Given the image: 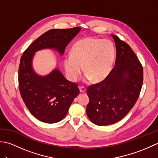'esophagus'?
<instances>
[{
	"instance_id": "34e87169",
	"label": "esophagus",
	"mask_w": 158,
	"mask_h": 158,
	"mask_svg": "<svg viewBox=\"0 0 158 158\" xmlns=\"http://www.w3.org/2000/svg\"><path fill=\"white\" fill-rule=\"evenodd\" d=\"M79 90L81 93H84L85 92L86 89L84 88V87H79Z\"/></svg>"
}]
</instances>
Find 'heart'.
I'll use <instances>...</instances> for the list:
<instances>
[{
  "label": "heart",
  "mask_w": 158,
  "mask_h": 158,
  "mask_svg": "<svg viewBox=\"0 0 158 158\" xmlns=\"http://www.w3.org/2000/svg\"><path fill=\"white\" fill-rule=\"evenodd\" d=\"M115 58L113 43L107 39L88 37L77 41L70 55L63 60V66L69 81L76 82L81 75L83 66L86 81L99 83L105 80L113 68Z\"/></svg>",
  "instance_id": "b5f03b06"
}]
</instances>
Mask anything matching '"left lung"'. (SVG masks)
<instances>
[{"label":"left lung","mask_w":158,"mask_h":158,"mask_svg":"<svg viewBox=\"0 0 158 158\" xmlns=\"http://www.w3.org/2000/svg\"><path fill=\"white\" fill-rule=\"evenodd\" d=\"M111 36L117 52L115 66L105 80L87 90V115L98 126L122 120L135 105L143 81V66L132 48L117 36Z\"/></svg>","instance_id":"left-lung-1"}]
</instances>
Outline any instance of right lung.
<instances>
[{
  "label": "right lung",
  "instance_id": "obj_1",
  "mask_svg": "<svg viewBox=\"0 0 158 158\" xmlns=\"http://www.w3.org/2000/svg\"><path fill=\"white\" fill-rule=\"evenodd\" d=\"M80 31V27L49 30L36 39L21 57L18 71L20 94L29 111L41 122L53 123L64 118L79 89L58 69L48 75H39L32 68L33 57L43 49H56L62 56L67 45Z\"/></svg>",
  "mask_w": 158,
  "mask_h": 158
}]
</instances>
